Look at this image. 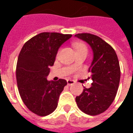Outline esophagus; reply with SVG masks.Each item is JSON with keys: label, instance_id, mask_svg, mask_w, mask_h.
<instances>
[{"label": "esophagus", "instance_id": "esophagus-1", "mask_svg": "<svg viewBox=\"0 0 133 133\" xmlns=\"http://www.w3.org/2000/svg\"><path fill=\"white\" fill-rule=\"evenodd\" d=\"M67 83H68V85H72V84L75 83V81H72V80H67Z\"/></svg>", "mask_w": 133, "mask_h": 133}]
</instances>
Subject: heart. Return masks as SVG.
Returning a JSON list of instances; mask_svg holds the SVG:
<instances>
[{
  "label": "heart",
  "instance_id": "1",
  "mask_svg": "<svg viewBox=\"0 0 133 133\" xmlns=\"http://www.w3.org/2000/svg\"><path fill=\"white\" fill-rule=\"evenodd\" d=\"M74 47H75V48L76 49V51H78V50H87L86 46L83 43H74Z\"/></svg>",
  "mask_w": 133,
  "mask_h": 133
}]
</instances>
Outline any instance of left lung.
I'll return each mask as SVG.
<instances>
[{"label": "left lung", "mask_w": 133, "mask_h": 133, "mask_svg": "<svg viewBox=\"0 0 133 133\" xmlns=\"http://www.w3.org/2000/svg\"><path fill=\"white\" fill-rule=\"evenodd\" d=\"M75 37L86 42L93 54L88 69L92 86L85 87L75 100L85 113L96 115L108 108L117 94L120 79L119 61L114 49L100 37L90 33H79Z\"/></svg>", "instance_id": "obj_1"}]
</instances>
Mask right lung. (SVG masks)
Returning a JSON list of instances; mask_svg holds the SVG:
<instances>
[{
  "instance_id": "right-lung-1",
  "label": "right lung",
  "mask_w": 133,
  "mask_h": 133,
  "mask_svg": "<svg viewBox=\"0 0 133 133\" xmlns=\"http://www.w3.org/2000/svg\"><path fill=\"white\" fill-rule=\"evenodd\" d=\"M70 34L41 33L27 41L19 54L16 79L22 100L30 111L45 116L55 110L65 80L48 81L50 67L55 62L60 47Z\"/></svg>"
}]
</instances>
